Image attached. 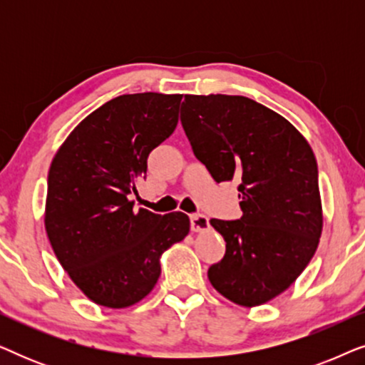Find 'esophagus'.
Returning a JSON list of instances; mask_svg holds the SVG:
<instances>
[{
  "mask_svg": "<svg viewBox=\"0 0 365 365\" xmlns=\"http://www.w3.org/2000/svg\"><path fill=\"white\" fill-rule=\"evenodd\" d=\"M191 229L194 232L207 231L209 219L204 214H191Z\"/></svg>",
  "mask_w": 365,
  "mask_h": 365,
  "instance_id": "obj_1",
  "label": "esophagus"
}]
</instances>
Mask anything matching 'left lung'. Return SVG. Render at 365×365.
<instances>
[{
  "mask_svg": "<svg viewBox=\"0 0 365 365\" xmlns=\"http://www.w3.org/2000/svg\"><path fill=\"white\" fill-rule=\"evenodd\" d=\"M181 123L194 156L216 182H239L242 216L211 219L226 254L207 277L239 306L286 291L311 261L322 232L317 163L281 114L244 96L186 94Z\"/></svg>",
  "mask_w": 365,
  "mask_h": 365,
  "instance_id": "left-lung-1",
  "label": "left lung"
}]
</instances>
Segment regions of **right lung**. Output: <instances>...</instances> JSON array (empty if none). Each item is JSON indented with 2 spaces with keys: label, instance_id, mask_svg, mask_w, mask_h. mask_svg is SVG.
<instances>
[{
  "label": "right lung",
  "instance_id": "right-lung-1",
  "mask_svg": "<svg viewBox=\"0 0 365 365\" xmlns=\"http://www.w3.org/2000/svg\"><path fill=\"white\" fill-rule=\"evenodd\" d=\"M181 94H123L83 119L48 174L44 227L71 281L99 306L123 309L148 296L161 254L189 232L184 212L134 209L148 156L174 133Z\"/></svg>",
  "mask_w": 365,
  "mask_h": 365
}]
</instances>
